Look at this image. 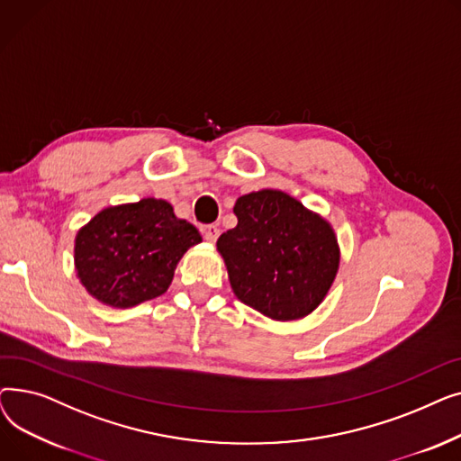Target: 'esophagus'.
<instances>
[{"instance_id":"1","label":"esophagus","mask_w":461,"mask_h":461,"mask_svg":"<svg viewBox=\"0 0 461 461\" xmlns=\"http://www.w3.org/2000/svg\"><path fill=\"white\" fill-rule=\"evenodd\" d=\"M218 235H221V228H218L216 224H209V226H205V230H203V237H205L207 243H216Z\"/></svg>"}]
</instances>
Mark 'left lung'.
I'll return each instance as SVG.
<instances>
[{
	"instance_id": "8db88e82",
	"label": "left lung",
	"mask_w": 461,
	"mask_h": 461,
	"mask_svg": "<svg viewBox=\"0 0 461 461\" xmlns=\"http://www.w3.org/2000/svg\"><path fill=\"white\" fill-rule=\"evenodd\" d=\"M233 212L237 226L216 247L237 299L278 321L308 316L340 263L332 228L280 190L240 196Z\"/></svg>"
}]
</instances>
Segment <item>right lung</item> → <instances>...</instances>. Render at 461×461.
Returning <instances> with one entry per match:
<instances>
[{
	"label": "right lung",
	"instance_id": "add662e5",
	"mask_svg": "<svg viewBox=\"0 0 461 461\" xmlns=\"http://www.w3.org/2000/svg\"><path fill=\"white\" fill-rule=\"evenodd\" d=\"M200 240V231L164 200L108 207L77 235V271L95 299L131 308L162 295L177 261Z\"/></svg>",
	"mask_w": 461,
	"mask_h": 461
}]
</instances>
